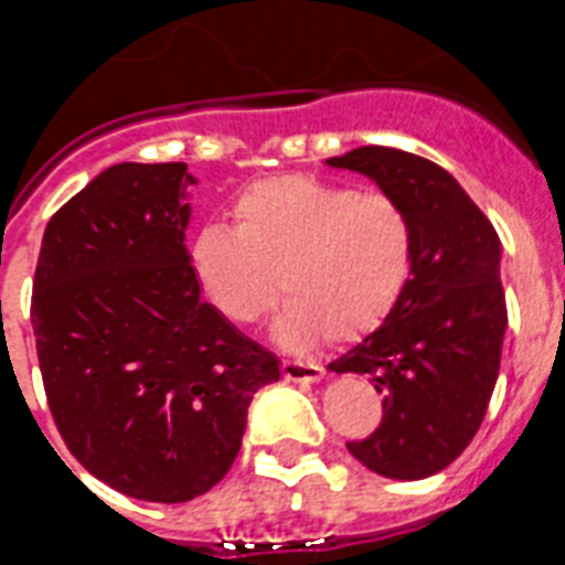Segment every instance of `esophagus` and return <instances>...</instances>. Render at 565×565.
<instances>
[{
	"instance_id": "obj_1",
	"label": "esophagus",
	"mask_w": 565,
	"mask_h": 565,
	"mask_svg": "<svg viewBox=\"0 0 565 565\" xmlns=\"http://www.w3.org/2000/svg\"><path fill=\"white\" fill-rule=\"evenodd\" d=\"M282 376L288 379V382H302V384H313L322 379V367H317V364H302V362H291V359H286L282 362Z\"/></svg>"
}]
</instances>
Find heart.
I'll use <instances>...</instances> for the list:
<instances>
[{
	"instance_id": "heart-1",
	"label": "heart",
	"mask_w": 565,
	"mask_h": 565,
	"mask_svg": "<svg viewBox=\"0 0 565 565\" xmlns=\"http://www.w3.org/2000/svg\"><path fill=\"white\" fill-rule=\"evenodd\" d=\"M232 221L198 232L194 271L237 326L266 317L286 291L291 299L274 326L286 348L376 331L411 286L416 226L387 192L277 174L234 198Z\"/></svg>"
}]
</instances>
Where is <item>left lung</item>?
<instances>
[{
	"mask_svg": "<svg viewBox=\"0 0 565 565\" xmlns=\"http://www.w3.org/2000/svg\"><path fill=\"white\" fill-rule=\"evenodd\" d=\"M328 167L367 174L416 226V266L396 311L328 364L367 373L382 393V424L348 450L384 478H430L467 450L495 391L507 331L501 239L461 183L427 158L359 147Z\"/></svg>",
	"mask_w": 565,
	"mask_h": 565,
	"instance_id": "left-lung-1",
	"label": "left lung"
}]
</instances>
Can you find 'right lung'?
I'll use <instances>...</instances> for the list:
<instances>
[{"mask_svg":"<svg viewBox=\"0 0 565 565\" xmlns=\"http://www.w3.org/2000/svg\"><path fill=\"white\" fill-rule=\"evenodd\" d=\"M186 163H115L42 237L30 322L50 413L87 472L138 501L223 481L248 404L279 379L201 297L186 252Z\"/></svg>","mask_w":565,"mask_h":565,"instance_id":"1","label":"right lung"}]
</instances>
